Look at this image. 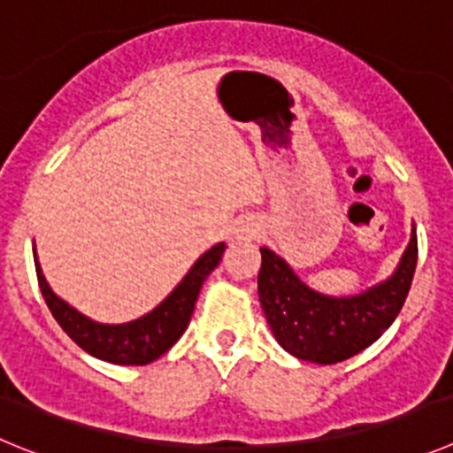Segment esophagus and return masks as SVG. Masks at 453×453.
Wrapping results in <instances>:
<instances>
[{
    "instance_id": "esophagus-1",
    "label": "esophagus",
    "mask_w": 453,
    "mask_h": 453,
    "mask_svg": "<svg viewBox=\"0 0 453 453\" xmlns=\"http://www.w3.org/2000/svg\"><path fill=\"white\" fill-rule=\"evenodd\" d=\"M257 234H259V223H257L255 219H246V221H242L234 232V236L239 239V242H252V239H257Z\"/></svg>"
}]
</instances>
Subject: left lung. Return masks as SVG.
<instances>
[{
	"instance_id": "left-lung-1",
	"label": "left lung",
	"mask_w": 453,
	"mask_h": 453,
	"mask_svg": "<svg viewBox=\"0 0 453 453\" xmlns=\"http://www.w3.org/2000/svg\"><path fill=\"white\" fill-rule=\"evenodd\" d=\"M259 252L257 288L275 341L300 361L332 365L372 345L402 311L418 264V236L413 226L404 255L384 282L341 297L307 287L271 248Z\"/></svg>"
}]
</instances>
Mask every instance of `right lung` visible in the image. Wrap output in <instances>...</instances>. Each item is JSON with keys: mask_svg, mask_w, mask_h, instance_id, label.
I'll use <instances>...</instances> for the list:
<instances>
[{"mask_svg": "<svg viewBox=\"0 0 453 453\" xmlns=\"http://www.w3.org/2000/svg\"><path fill=\"white\" fill-rule=\"evenodd\" d=\"M223 252H226V243L223 242L211 246L207 252H203L194 262V266L189 268V273L178 282V287L153 311L144 313L137 320L121 325L96 323L92 318L83 316L79 309L65 303L63 297H58L51 291L47 277L42 275L38 255H35V246L34 259L44 303L51 309L60 327L67 332V336L81 349L101 358V361H108V364L146 365L160 358L165 352H169L178 343V338L185 334L194 307H196L203 282L219 266Z\"/></svg>", "mask_w": 453, "mask_h": 453, "instance_id": "add662e5", "label": "right lung"}]
</instances>
